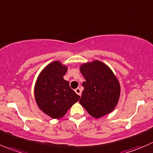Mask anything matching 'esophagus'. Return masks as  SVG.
Here are the masks:
<instances>
[{
  "instance_id": "esophagus-1",
  "label": "esophagus",
  "mask_w": 153,
  "mask_h": 153,
  "mask_svg": "<svg viewBox=\"0 0 153 153\" xmlns=\"http://www.w3.org/2000/svg\"><path fill=\"white\" fill-rule=\"evenodd\" d=\"M75 92H76V93L78 95H79V96H81V94H82V91H81V89L79 88H77L75 89Z\"/></svg>"
}]
</instances>
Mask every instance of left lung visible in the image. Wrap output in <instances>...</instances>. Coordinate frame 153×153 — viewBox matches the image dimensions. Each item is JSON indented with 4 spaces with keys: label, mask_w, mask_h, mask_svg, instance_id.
Here are the masks:
<instances>
[{
    "label": "left lung",
    "mask_w": 153,
    "mask_h": 153,
    "mask_svg": "<svg viewBox=\"0 0 153 153\" xmlns=\"http://www.w3.org/2000/svg\"><path fill=\"white\" fill-rule=\"evenodd\" d=\"M79 70L85 79L79 103L95 118L111 113L117 106L120 95V82L111 68L94 60L82 64Z\"/></svg>",
    "instance_id": "1"
}]
</instances>
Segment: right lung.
I'll use <instances>...</instances> for the list:
<instances>
[{
    "mask_svg": "<svg viewBox=\"0 0 153 153\" xmlns=\"http://www.w3.org/2000/svg\"><path fill=\"white\" fill-rule=\"evenodd\" d=\"M68 67L59 61L46 66L37 77L34 87L38 107L53 119L62 117L80 97L71 88L69 82L63 76Z\"/></svg>",
    "mask_w": 153,
    "mask_h": 153,
    "instance_id": "add662e5",
    "label": "right lung"
}]
</instances>
